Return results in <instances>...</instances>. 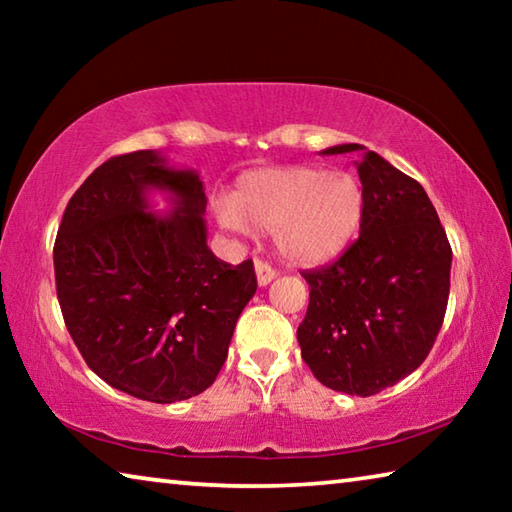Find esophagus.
<instances>
[{
  "instance_id": "esophagus-1",
  "label": "esophagus",
  "mask_w": 512,
  "mask_h": 512,
  "mask_svg": "<svg viewBox=\"0 0 512 512\" xmlns=\"http://www.w3.org/2000/svg\"><path fill=\"white\" fill-rule=\"evenodd\" d=\"M255 275H257L259 287H266V284H271L275 280L277 273L271 264L262 262V259H255Z\"/></svg>"
}]
</instances>
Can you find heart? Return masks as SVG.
Returning a JSON list of instances; mask_svg holds the SVG:
<instances>
[{
    "label": "heart",
    "instance_id": "obj_1",
    "mask_svg": "<svg viewBox=\"0 0 512 512\" xmlns=\"http://www.w3.org/2000/svg\"><path fill=\"white\" fill-rule=\"evenodd\" d=\"M363 189L348 171L268 167L239 178L232 201L216 207L223 228L250 235L273 230L282 257L323 264L341 253L357 232Z\"/></svg>",
    "mask_w": 512,
    "mask_h": 512
}]
</instances>
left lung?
Segmentation results:
<instances>
[{"instance_id":"1","label":"left lung","mask_w":512,"mask_h":512,"mask_svg":"<svg viewBox=\"0 0 512 512\" xmlns=\"http://www.w3.org/2000/svg\"><path fill=\"white\" fill-rule=\"evenodd\" d=\"M359 239L332 264L305 271L307 316L298 327L302 359L327 388L368 397L397 384L427 359L443 325L452 248L418 180L361 144Z\"/></svg>"}]
</instances>
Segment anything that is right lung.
I'll use <instances>...</instances> for the list:
<instances>
[{
	"mask_svg": "<svg viewBox=\"0 0 512 512\" xmlns=\"http://www.w3.org/2000/svg\"><path fill=\"white\" fill-rule=\"evenodd\" d=\"M160 191L169 213L150 210ZM205 189L160 151L117 155L65 207L54 246L65 325L88 366L146 402L189 400L214 384L239 314L257 291L253 259L207 248Z\"/></svg>",
	"mask_w": 512,
	"mask_h": 512,
	"instance_id": "obj_1",
	"label": "right lung"
}]
</instances>
